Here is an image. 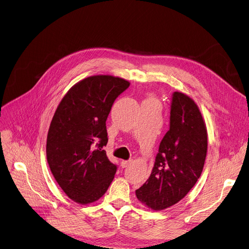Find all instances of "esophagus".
<instances>
[{
    "instance_id": "obj_1",
    "label": "esophagus",
    "mask_w": 249,
    "mask_h": 249,
    "mask_svg": "<svg viewBox=\"0 0 249 249\" xmlns=\"http://www.w3.org/2000/svg\"><path fill=\"white\" fill-rule=\"evenodd\" d=\"M130 163H131L130 161H122L121 162V167L122 168H127L130 165Z\"/></svg>"
}]
</instances>
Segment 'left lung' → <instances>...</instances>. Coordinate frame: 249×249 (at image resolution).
Listing matches in <instances>:
<instances>
[{"instance_id": "obj_1", "label": "left lung", "mask_w": 249, "mask_h": 249, "mask_svg": "<svg viewBox=\"0 0 249 249\" xmlns=\"http://www.w3.org/2000/svg\"><path fill=\"white\" fill-rule=\"evenodd\" d=\"M208 133L195 101L174 92L170 128L162 139L149 178L136 190L137 198L148 208L161 211L186 196L205 165Z\"/></svg>"}]
</instances>
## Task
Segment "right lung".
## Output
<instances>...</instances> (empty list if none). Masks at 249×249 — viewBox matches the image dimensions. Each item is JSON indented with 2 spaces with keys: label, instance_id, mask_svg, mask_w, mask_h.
Here are the masks:
<instances>
[{
  "label": "right lung",
  "instance_id": "right-lung-1",
  "mask_svg": "<svg viewBox=\"0 0 249 249\" xmlns=\"http://www.w3.org/2000/svg\"><path fill=\"white\" fill-rule=\"evenodd\" d=\"M129 85L120 77L90 76L73 85L56 108L48 133L47 159L59 187L78 203L99 199L114 178L117 166L103 150L108 142L106 120Z\"/></svg>",
  "mask_w": 249,
  "mask_h": 249
}]
</instances>
